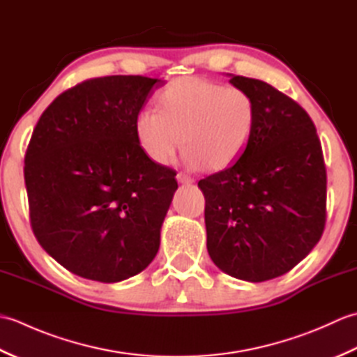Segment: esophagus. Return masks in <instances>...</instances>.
Segmentation results:
<instances>
[{"instance_id": "obj_1", "label": "esophagus", "mask_w": 357, "mask_h": 357, "mask_svg": "<svg viewBox=\"0 0 357 357\" xmlns=\"http://www.w3.org/2000/svg\"><path fill=\"white\" fill-rule=\"evenodd\" d=\"M176 179H178V183H181V184H190V183H193V178L188 176V174H185V173H178L176 174Z\"/></svg>"}]
</instances>
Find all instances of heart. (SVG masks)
Returning a JSON list of instances; mask_svg holds the SVG:
<instances>
[{"instance_id": "1", "label": "heart", "mask_w": 357, "mask_h": 357, "mask_svg": "<svg viewBox=\"0 0 357 357\" xmlns=\"http://www.w3.org/2000/svg\"><path fill=\"white\" fill-rule=\"evenodd\" d=\"M159 110L144 109L135 119L141 150L159 165L185 150L193 169L222 170L244 153L256 126V102L247 90L202 77L170 81L158 96Z\"/></svg>"}]
</instances>
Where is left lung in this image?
<instances>
[{"instance_id": "left-lung-1", "label": "left lung", "mask_w": 357, "mask_h": 357, "mask_svg": "<svg viewBox=\"0 0 357 357\" xmlns=\"http://www.w3.org/2000/svg\"><path fill=\"white\" fill-rule=\"evenodd\" d=\"M256 102V126L229 169L201 179L207 250L227 275L264 282L296 267L319 242L327 172L308 113L267 82L231 77Z\"/></svg>"}]
</instances>
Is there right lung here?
Wrapping results in <instances>:
<instances>
[{
  "label": "right lung",
  "mask_w": 357,
  "mask_h": 357,
  "mask_svg": "<svg viewBox=\"0 0 357 357\" xmlns=\"http://www.w3.org/2000/svg\"><path fill=\"white\" fill-rule=\"evenodd\" d=\"M161 79L92 78L66 90L38 121L24 158L30 225L64 268L119 282L153 261L176 172L151 161L135 119Z\"/></svg>",
  "instance_id": "1"
}]
</instances>
